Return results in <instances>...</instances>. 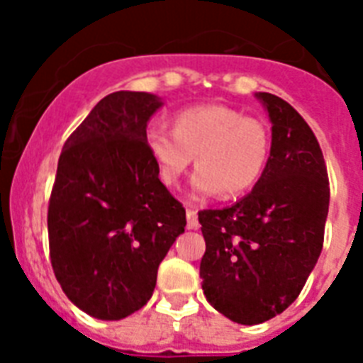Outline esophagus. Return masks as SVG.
Listing matches in <instances>:
<instances>
[{
    "label": "esophagus",
    "instance_id": "obj_1",
    "mask_svg": "<svg viewBox=\"0 0 363 363\" xmlns=\"http://www.w3.org/2000/svg\"><path fill=\"white\" fill-rule=\"evenodd\" d=\"M186 226L188 230H198L199 222H198V213L194 209H186Z\"/></svg>",
    "mask_w": 363,
    "mask_h": 363
}]
</instances>
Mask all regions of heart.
I'll use <instances>...</instances> for the list:
<instances>
[{
	"label": "heart",
	"instance_id": "b5f03b06",
	"mask_svg": "<svg viewBox=\"0 0 363 363\" xmlns=\"http://www.w3.org/2000/svg\"><path fill=\"white\" fill-rule=\"evenodd\" d=\"M145 147L160 182L175 188L196 160L194 198H238L252 190L269 160L271 137L264 122L228 105H198L173 116V133L148 128Z\"/></svg>",
	"mask_w": 363,
	"mask_h": 363
}]
</instances>
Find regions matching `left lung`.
Listing matches in <instances>:
<instances>
[{
    "mask_svg": "<svg viewBox=\"0 0 363 363\" xmlns=\"http://www.w3.org/2000/svg\"><path fill=\"white\" fill-rule=\"evenodd\" d=\"M271 121V152L252 192L226 209L199 211L207 301L252 326L281 315L322 252L330 182L320 145L298 111L258 92Z\"/></svg>",
    "mask_w": 363,
    "mask_h": 363,
    "instance_id": "8db88e82",
    "label": "left lung"
}]
</instances>
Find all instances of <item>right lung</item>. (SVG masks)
Masks as SVG:
<instances>
[{
	"label": "right lung",
	"mask_w": 363,
	"mask_h": 363,
	"mask_svg": "<svg viewBox=\"0 0 363 363\" xmlns=\"http://www.w3.org/2000/svg\"><path fill=\"white\" fill-rule=\"evenodd\" d=\"M113 92L65 141L48 201V247L65 296L86 315L121 320L147 305L186 211L160 182L145 147L162 107Z\"/></svg>",
	"instance_id": "add662e5"
}]
</instances>
